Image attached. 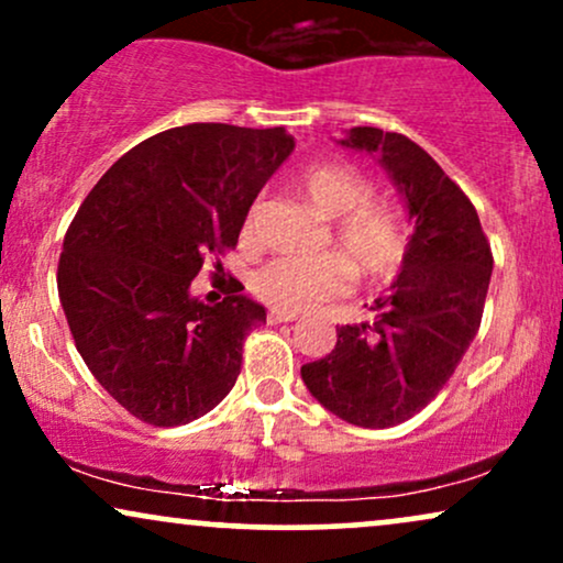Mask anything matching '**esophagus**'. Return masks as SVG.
<instances>
[{
  "instance_id": "obj_1",
  "label": "esophagus",
  "mask_w": 563,
  "mask_h": 563,
  "mask_svg": "<svg viewBox=\"0 0 563 563\" xmlns=\"http://www.w3.org/2000/svg\"><path fill=\"white\" fill-rule=\"evenodd\" d=\"M296 318H299V314L286 312V309H269V312H267L269 325H277V322H294Z\"/></svg>"
}]
</instances>
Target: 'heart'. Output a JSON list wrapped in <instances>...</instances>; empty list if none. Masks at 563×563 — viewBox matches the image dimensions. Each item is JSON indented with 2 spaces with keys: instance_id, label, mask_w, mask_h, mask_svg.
I'll return each instance as SVG.
<instances>
[{
  "instance_id": "1",
  "label": "heart",
  "mask_w": 563,
  "mask_h": 563,
  "mask_svg": "<svg viewBox=\"0 0 563 563\" xmlns=\"http://www.w3.org/2000/svg\"><path fill=\"white\" fill-rule=\"evenodd\" d=\"M299 192L322 219H333L331 243L341 256H277L251 277V290L264 303L301 312L341 296L352 286V273L365 283H386L407 256L402 217L384 203H373V185L352 166L322 161L299 177ZM254 228V211L243 222V238Z\"/></svg>"
}]
</instances>
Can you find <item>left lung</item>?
<instances>
[{
	"instance_id": "left-lung-1",
	"label": "left lung",
	"mask_w": 563,
	"mask_h": 563,
	"mask_svg": "<svg viewBox=\"0 0 563 563\" xmlns=\"http://www.w3.org/2000/svg\"><path fill=\"white\" fill-rule=\"evenodd\" d=\"M339 142L376 153L416 230L402 273L373 301V322L335 328L333 352L303 365L301 378L341 421L389 429L442 391L474 341L493 251L474 203L421 145L376 126L349 129Z\"/></svg>"
}]
</instances>
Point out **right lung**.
<instances>
[{
  "label": "right lung",
  "mask_w": 563,
  "mask_h": 563,
  "mask_svg": "<svg viewBox=\"0 0 563 563\" xmlns=\"http://www.w3.org/2000/svg\"><path fill=\"white\" fill-rule=\"evenodd\" d=\"M290 151L283 126H174L124 153L76 211L57 264L63 312L92 376L140 421L190 423L235 386L245 335L267 312L235 277L219 303L190 283L235 249Z\"/></svg>",
  "instance_id": "add662e5"
}]
</instances>
